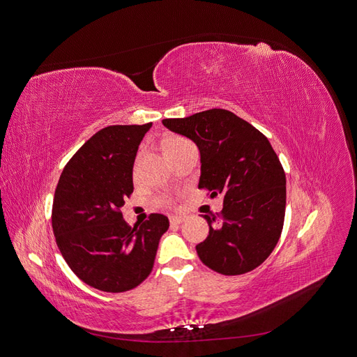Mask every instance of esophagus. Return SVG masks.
<instances>
[{
  "instance_id": "1",
  "label": "esophagus",
  "mask_w": 357,
  "mask_h": 357,
  "mask_svg": "<svg viewBox=\"0 0 357 357\" xmlns=\"http://www.w3.org/2000/svg\"><path fill=\"white\" fill-rule=\"evenodd\" d=\"M169 222H171V225H180L185 222V218H183V215H171Z\"/></svg>"
}]
</instances>
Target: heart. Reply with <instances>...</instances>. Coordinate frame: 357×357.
<instances>
[{
    "instance_id": "obj_1",
    "label": "heart",
    "mask_w": 357,
    "mask_h": 357,
    "mask_svg": "<svg viewBox=\"0 0 357 357\" xmlns=\"http://www.w3.org/2000/svg\"><path fill=\"white\" fill-rule=\"evenodd\" d=\"M180 142H183V138H180V137H171V138L165 139L164 144H162V149H167L169 146H174V144H177ZM160 202H167V199H160Z\"/></svg>"
}]
</instances>
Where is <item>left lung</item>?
I'll return each mask as SVG.
<instances>
[{"instance_id": "8db88e82", "label": "left lung", "mask_w": 357, "mask_h": 357, "mask_svg": "<svg viewBox=\"0 0 357 357\" xmlns=\"http://www.w3.org/2000/svg\"><path fill=\"white\" fill-rule=\"evenodd\" d=\"M162 123L198 146V188L208 189L211 198L223 195L219 218L204 215L210 232L197 245L202 264L223 275L257 268L277 245L286 211V174L268 138L223 109Z\"/></svg>"}]
</instances>
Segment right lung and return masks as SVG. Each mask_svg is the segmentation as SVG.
<instances>
[{
    "label": "right lung",
    "mask_w": 357,
    "mask_h": 357,
    "mask_svg": "<svg viewBox=\"0 0 357 357\" xmlns=\"http://www.w3.org/2000/svg\"><path fill=\"white\" fill-rule=\"evenodd\" d=\"M152 123L113 125L92 135L59 177L52 228L59 252L82 282L102 291H126L152 273L164 214L131 228L121 208L134 190L137 150Z\"/></svg>",
    "instance_id": "obj_1"
}]
</instances>
